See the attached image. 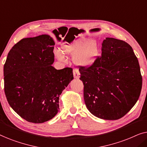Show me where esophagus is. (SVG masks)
Instances as JSON below:
<instances>
[{"label":"esophagus","mask_w":147,"mask_h":147,"mask_svg":"<svg viewBox=\"0 0 147 147\" xmlns=\"http://www.w3.org/2000/svg\"><path fill=\"white\" fill-rule=\"evenodd\" d=\"M73 73H74V77L76 78V79H78V78H80V73L79 70L77 69H74Z\"/></svg>","instance_id":"esophagus-1"}]
</instances>
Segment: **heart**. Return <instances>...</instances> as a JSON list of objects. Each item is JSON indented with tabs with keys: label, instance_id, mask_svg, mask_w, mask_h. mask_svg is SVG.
<instances>
[{
	"label": "heart",
	"instance_id": "heart-1",
	"mask_svg": "<svg viewBox=\"0 0 147 147\" xmlns=\"http://www.w3.org/2000/svg\"><path fill=\"white\" fill-rule=\"evenodd\" d=\"M64 53L69 55H74V61L79 65L86 66L92 64L98 54L96 42L93 39L88 40L85 38L78 39L70 43L63 45ZM58 59L63 61L64 56L61 52H56Z\"/></svg>",
	"mask_w": 147,
	"mask_h": 147
}]
</instances>
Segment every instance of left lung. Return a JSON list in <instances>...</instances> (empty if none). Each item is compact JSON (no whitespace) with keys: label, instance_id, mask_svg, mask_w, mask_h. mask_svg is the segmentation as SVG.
<instances>
[{"label":"left lung","instance_id":"1","mask_svg":"<svg viewBox=\"0 0 147 147\" xmlns=\"http://www.w3.org/2000/svg\"><path fill=\"white\" fill-rule=\"evenodd\" d=\"M86 107L96 117L118 120L139 98L142 76L137 57L126 42L106 38L102 54L90 66H79Z\"/></svg>","mask_w":147,"mask_h":147}]
</instances>
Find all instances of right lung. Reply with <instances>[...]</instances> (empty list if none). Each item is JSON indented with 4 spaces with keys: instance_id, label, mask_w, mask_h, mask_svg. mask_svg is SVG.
I'll use <instances>...</instances> for the list:
<instances>
[{
    "instance_id": "obj_1",
    "label": "right lung",
    "mask_w": 147,
    "mask_h": 147,
    "mask_svg": "<svg viewBox=\"0 0 147 147\" xmlns=\"http://www.w3.org/2000/svg\"><path fill=\"white\" fill-rule=\"evenodd\" d=\"M55 43L41 35L21 39L12 47L4 65L5 93L9 105L29 122L43 123L59 111V97L73 80V69H56Z\"/></svg>"
}]
</instances>
